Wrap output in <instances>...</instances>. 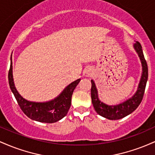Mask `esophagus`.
I'll list each match as a JSON object with an SVG mask.
<instances>
[{"instance_id":"obj_1","label":"esophagus","mask_w":155,"mask_h":155,"mask_svg":"<svg viewBox=\"0 0 155 155\" xmlns=\"http://www.w3.org/2000/svg\"><path fill=\"white\" fill-rule=\"evenodd\" d=\"M89 75H90V74H89Z\"/></svg>"}]
</instances>
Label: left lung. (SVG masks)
Wrapping results in <instances>:
<instances>
[{
  "mask_svg": "<svg viewBox=\"0 0 155 155\" xmlns=\"http://www.w3.org/2000/svg\"><path fill=\"white\" fill-rule=\"evenodd\" d=\"M133 48L140 58L142 65V73L136 93L132 97L117 105H108L105 104L98 98V93L95 81L91 80V98L94 108L99 115L108 120H120L130 114L138 108L143 99L146 84L148 79V67L143 56L142 47L139 42L136 41V43L133 45Z\"/></svg>",
  "mask_w": 155,
  "mask_h": 155,
  "instance_id": "obj_1",
  "label": "left lung"
}]
</instances>
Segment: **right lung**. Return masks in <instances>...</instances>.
<instances>
[{
  "mask_svg": "<svg viewBox=\"0 0 155 155\" xmlns=\"http://www.w3.org/2000/svg\"><path fill=\"white\" fill-rule=\"evenodd\" d=\"M11 58L8 71V83L19 107L27 117L40 122L54 123L67 114L71 104V97L74 89L79 83L80 79L73 81L63 90L58 97L47 102H33L25 99L15 87L13 78V68Z\"/></svg>",
  "mask_w": 155,
  "mask_h": 155,
  "instance_id": "obj_1",
  "label": "right lung"
}]
</instances>
